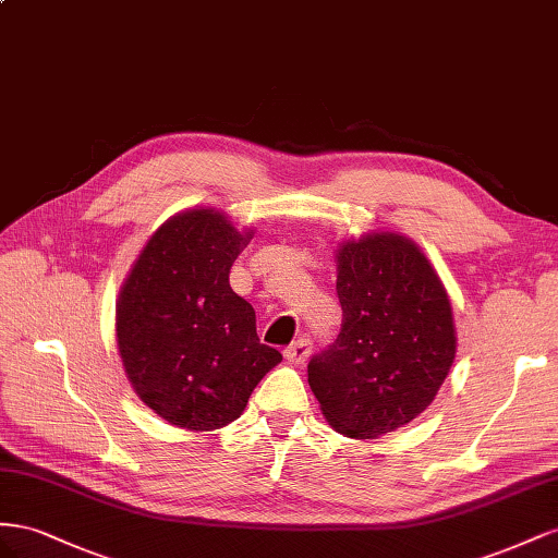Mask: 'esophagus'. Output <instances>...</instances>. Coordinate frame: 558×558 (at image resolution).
<instances>
[{
    "label": "esophagus",
    "instance_id": "esophagus-1",
    "mask_svg": "<svg viewBox=\"0 0 558 558\" xmlns=\"http://www.w3.org/2000/svg\"><path fill=\"white\" fill-rule=\"evenodd\" d=\"M311 355V341L308 339H299L292 345L284 348V357H288L290 364H304Z\"/></svg>",
    "mask_w": 558,
    "mask_h": 558
}]
</instances>
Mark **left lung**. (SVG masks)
Masks as SVG:
<instances>
[{"instance_id":"1","label":"left lung","mask_w":558,"mask_h":558,"mask_svg":"<svg viewBox=\"0 0 558 558\" xmlns=\"http://www.w3.org/2000/svg\"><path fill=\"white\" fill-rule=\"evenodd\" d=\"M343 323L308 362V386L327 423L350 439H376L433 404L456 360L451 299L425 252L395 231L337 247Z\"/></svg>"}]
</instances>
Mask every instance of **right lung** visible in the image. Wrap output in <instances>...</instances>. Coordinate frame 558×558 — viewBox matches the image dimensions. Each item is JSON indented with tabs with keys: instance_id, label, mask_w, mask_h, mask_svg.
Segmentation results:
<instances>
[{
	"instance_id": "right-lung-1",
	"label": "right lung",
	"mask_w": 558,
	"mask_h": 558,
	"mask_svg": "<svg viewBox=\"0 0 558 558\" xmlns=\"http://www.w3.org/2000/svg\"><path fill=\"white\" fill-rule=\"evenodd\" d=\"M254 229L215 208L166 219L137 254L117 299V343L133 390L191 433L235 421L282 360L259 343L254 308L229 274Z\"/></svg>"
}]
</instances>
